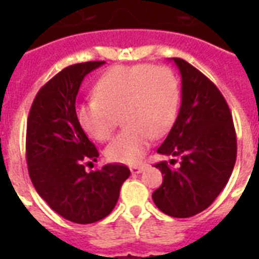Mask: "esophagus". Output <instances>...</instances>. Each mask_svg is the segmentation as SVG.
<instances>
[{
	"mask_svg": "<svg viewBox=\"0 0 259 259\" xmlns=\"http://www.w3.org/2000/svg\"><path fill=\"white\" fill-rule=\"evenodd\" d=\"M144 168H145L144 165H133L130 166V172L133 173V175H137V173H141L144 170Z\"/></svg>",
	"mask_w": 259,
	"mask_h": 259,
	"instance_id": "obj_1",
	"label": "esophagus"
}]
</instances>
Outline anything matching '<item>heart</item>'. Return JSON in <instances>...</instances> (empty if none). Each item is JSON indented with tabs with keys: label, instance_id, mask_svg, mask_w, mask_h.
<instances>
[{
	"label": "heart",
	"instance_id": "heart-1",
	"mask_svg": "<svg viewBox=\"0 0 259 259\" xmlns=\"http://www.w3.org/2000/svg\"><path fill=\"white\" fill-rule=\"evenodd\" d=\"M180 99L179 80L169 67L152 64L115 66L95 84V98L76 105L79 125L97 141H107L117 127L118 115L126 126L106 148L113 162H140L152 137L170 129Z\"/></svg>",
	"mask_w": 259,
	"mask_h": 259
}]
</instances>
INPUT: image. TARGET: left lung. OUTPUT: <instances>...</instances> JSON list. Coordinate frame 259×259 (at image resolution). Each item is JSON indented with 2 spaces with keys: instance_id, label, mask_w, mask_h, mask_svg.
<instances>
[{
  "instance_id": "1",
  "label": "left lung",
  "mask_w": 259,
  "mask_h": 259,
  "mask_svg": "<svg viewBox=\"0 0 259 259\" xmlns=\"http://www.w3.org/2000/svg\"><path fill=\"white\" fill-rule=\"evenodd\" d=\"M172 60L181 75V106L157 153L179 157L180 165H154L164 179L152 197L166 215L189 218L208 208L227 184L237 160V134L218 87L188 62Z\"/></svg>"
}]
</instances>
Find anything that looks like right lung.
<instances>
[{
  "label": "right lung",
  "instance_id": "right-lung-1",
  "mask_svg": "<svg viewBox=\"0 0 259 259\" xmlns=\"http://www.w3.org/2000/svg\"><path fill=\"white\" fill-rule=\"evenodd\" d=\"M103 63H78L55 75L34 98L26 125V164L34 188L55 212L79 225L107 217L130 176L122 164L84 169L99 153L79 125L75 102L84 76Z\"/></svg>",
  "mask_w": 259,
  "mask_h": 259
}]
</instances>
